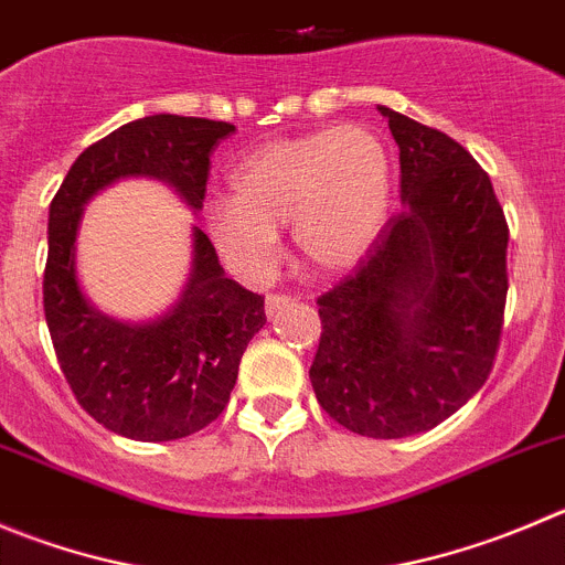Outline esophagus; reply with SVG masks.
<instances>
[{
  "instance_id": "esophagus-1",
  "label": "esophagus",
  "mask_w": 565,
  "mask_h": 565,
  "mask_svg": "<svg viewBox=\"0 0 565 565\" xmlns=\"http://www.w3.org/2000/svg\"><path fill=\"white\" fill-rule=\"evenodd\" d=\"M289 303H292V298H289V295H267V300H265L267 318H276V315L281 312V309H287Z\"/></svg>"
}]
</instances>
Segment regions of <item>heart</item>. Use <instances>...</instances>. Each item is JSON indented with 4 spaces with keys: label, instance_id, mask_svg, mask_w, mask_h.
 Wrapping results in <instances>:
<instances>
[{
    "label": "heart",
    "instance_id": "heart-1",
    "mask_svg": "<svg viewBox=\"0 0 565 565\" xmlns=\"http://www.w3.org/2000/svg\"><path fill=\"white\" fill-rule=\"evenodd\" d=\"M231 200H211L203 228L236 276L265 281L278 265V228L289 225L298 262L318 276L354 270L390 214L393 170L365 125L273 139L228 178Z\"/></svg>",
    "mask_w": 565,
    "mask_h": 565
}]
</instances>
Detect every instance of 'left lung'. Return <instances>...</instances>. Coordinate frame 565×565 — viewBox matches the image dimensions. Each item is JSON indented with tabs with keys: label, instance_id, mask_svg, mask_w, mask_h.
<instances>
[{
	"label": "left lung",
	"instance_id": "left-lung-1",
	"mask_svg": "<svg viewBox=\"0 0 565 565\" xmlns=\"http://www.w3.org/2000/svg\"><path fill=\"white\" fill-rule=\"evenodd\" d=\"M402 158V214L371 258L318 298L309 379L320 407L356 435L431 429L477 395L502 334L508 223L466 147L379 105Z\"/></svg>",
	"mask_w": 565,
	"mask_h": 565
}]
</instances>
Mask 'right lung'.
Masks as SVG:
<instances>
[{
    "label": "right lung",
    "instance_id": "1",
    "mask_svg": "<svg viewBox=\"0 0 565 565\" xmlns=\"http://www.w3.org/2000/svg\"><path fill=\"white\" fill-rule=\"evenodd\" d=\"M234 125L152 114L86 147L50 203L44 315L68 387L105 429L130 440H178L225 409L247 342L267 323L265 298L225 276L209 236L192 225L181 295L150 320L94 307L77 273L88 200L128 178L161 181L198 214L209 152Z\"/></svg>",
    "mask_w": 565,
    "mask_h": 565
}]
</instances>
